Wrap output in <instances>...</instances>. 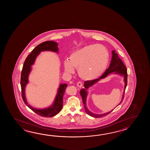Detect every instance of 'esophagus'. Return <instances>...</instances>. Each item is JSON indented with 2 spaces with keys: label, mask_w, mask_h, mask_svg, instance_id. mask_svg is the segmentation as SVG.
<instances>
[{
  "label": "esophagus",
  "mask_w": 150,
  "mask_h": 150,
  "mask_svg": "<svg viewBox=\"0 0 150 150\" xmlns=\"http://www.w3.org/2000/svg\"><path fill=\"white\" fill-rule=\"evenodd\" d=\"M76 86H78V87H79V88H81L83 86V83L80 82V81H79L76 83Z\"/></svg>",
  "instance_id": "obj_1"
}]
</instances>
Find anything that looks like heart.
<instances>
[{
	"mask_svg": "<svg viewBox=\"0 0 150 150\" xmlns=\"http://www.w3.org/2000/svg\"><path fill=\"white\" fill-rule=\"evenodd\" d=\"M70 60L64 62L65 70L73 74L78 69L80 78L86 80L96 79L105 72L108 65L109 54L107 48L101 45H88L74 51Z\"/></svg>",
	"mask_w": 150,
	"mask_h": 150,
	"instance_id": "1",
	"label": "heart"
}]
</instances>
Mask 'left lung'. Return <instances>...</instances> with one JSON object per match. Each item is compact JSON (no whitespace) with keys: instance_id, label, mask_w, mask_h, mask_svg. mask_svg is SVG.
Returning <instances> with one entry per match:
<instances>
[{"instance_id":"8db88e82","label":"left lung","mask_w":150,"mask_h":150,"mask_svg":"<svg viewBox=\"0 0 150 150\" xmlns=\"http://www.w3.org/2000/svg\"><path fill=\"white\" fill-rule=\"evenodd\" d=\"M112 60L110 61V64L108 68L105 70V72L103 74L102 76H100L98 79L93 80H88V81H85L84 85H83L84 88H82L80 91V94L82 98L85 112L88 115L92 116V117H96V118L101 117L103 116L108 115L113 110H112L110 112H105V113L102 114H96L93 113L92 112L89 111V109L87 108V107L86 105V99H87V96L88 95L87 89H88L90 87H92L94 84H96V83L99 82L100 80L105 78L107 76H108L109 75H110V74H119L121 76H123L124 82L125 83L124 92H123V95H122L121 101L117 106H118L121 103L123 100L124 99L125 90L126 88V87L127 86V68L125 67V64H123V62L119 57L118 54L117 53H116V51L112 50Z\"/></svg>"}]
</instances>
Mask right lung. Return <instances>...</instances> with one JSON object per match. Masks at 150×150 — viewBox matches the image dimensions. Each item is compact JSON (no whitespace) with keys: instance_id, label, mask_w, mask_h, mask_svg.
I'll list each match as a JSON object with an SVG mask.
<instances>
[{"instance_id":"obj_1","label":"right lung","mask_w":150,"mask_h":150,"mask_svg":"<svg viewBox=\"0 0 150 150\" xmlns=\"http://www.w3.org/2000/svg\"><path fill=\"white\" fill-rule=\"evenodd\" d=\"M50 51L58 53L57 43L52 41L44 42L36 46L32 52L26 58L23 65V70L21 75L20 84L21 87V92L23 100L25 105L32 110L33 112L43 117H52L58 114L61 112L63 107V99L65 89L67 87V83L59 84L58 88L57 93L54 98L53 103L50 107L43 109L34 108L30 105L27 101L25 97V89L26 85L29 83L28 77L32 71V67L35 63V60L38 54L42 51Z\"/></svg>"}]
</instances>
